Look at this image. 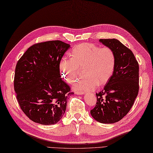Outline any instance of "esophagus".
<instances>
[{
    "instance_id": "34e87169",
    "label": "esophagus",
    "mask_w": 153,
    "mask_h": 153,
    "mask_svg": "<svg viewBox=\"0 0 153 153\" xmlns=\"http://www.w3.org/2000/svg\"><path fill=\"white\" fill-rule=\"evenodd\" d=\"M75 94H78V95H80V94H84V91H78L75 92Z\"/></svg>"
}]
</instances>
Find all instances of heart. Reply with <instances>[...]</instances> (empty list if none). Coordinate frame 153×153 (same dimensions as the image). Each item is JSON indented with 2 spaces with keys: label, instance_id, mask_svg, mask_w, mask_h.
Masks as SVG:
<instances>
[{
  "label": "heart",
  "instance_id": "b5f03b06",
  "mask_svg": "<svg viewBox=\"0 0 153 153\" xmlns=\"http://www.w3.org/2000/svg\"><path fill=\"white\" fill-rule=\"evenodd\" d=\"M116 56L112 48L100 47L94 44L84 43L73 49L71 57L63 56L59 67L62 75L69 83L79 78L83 69L85 76L79 82L76 89L94 90L98 85H103L112 76Z\"/></svg>",
  "mask_w": 153,
  "mask_h": 153
}]
</instances>
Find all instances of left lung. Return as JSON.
I'll return each instance as SVG.
<instances>
[{
    "instance_id": "obj_1",
    "label": "left lung",
    "mask_w": 153,
    "mask_h": 153,
    "mask_svg": "<svg viewBox=\"0 0 153 153\" xmlns=\"http://www.w3.org/2000/svg\"><path fill=\"white\" fill-rule=\"evenodd\" d=\"M113 49L116 63L112 76L104 89L97 93V103L91 116L102 123H113L122 120L133 105L139 91V64L130 49L117 39H100Z\"/></svg>"
}]
</instances>
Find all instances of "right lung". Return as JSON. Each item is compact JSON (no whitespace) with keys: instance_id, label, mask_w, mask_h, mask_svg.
<instances>
[{"instance_id":"1","label":"right lung","mask_w":153,"mask_h":153,"mask_svg":"<svg viewBox=\"0 0 153 153\" xmlns=\"http://www.w3.org/2000/svg\"><path fill=\"white\" fill-rule=\"evenodd\" d=\"M69 47L58 40L36 43L16 63V97L20 109L32 121L52 125L64 116L68 96L74 93L62 80L59 64Z\"/></svg>"}]
</instances>
